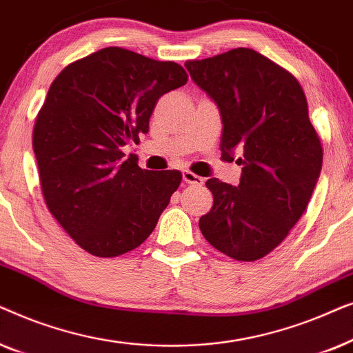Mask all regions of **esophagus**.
I'll use <instances>...</instances> for the list:
<instances>
[{
	"instance_id": "obj_1",
	"label": "esophagus",
	"mask_w": 353,
	"mask_h": 353,
	"mask_svg": "<svg viewBox=\"0 0 353 353\" xmlns=\"http://www.w3.org/2000/svg\"><path fill=\"white\" fill-rule=\"evenodd\" d=\"M183 180H185L188 185H196V186H201L202 183H204V180H202L201 176H197L196 173H192L190 170L183 172Z\"/></svg>"
}]
</instances>
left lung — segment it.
Returning <instances> with one entry per match:
<instances>
[{
    "label": "left lung",
    "mask_w": 353,
    "mask_h": 353,
    "mask_svg": "<svg viewBox=\"0 0 353 353\" xmlns=\"http://www.w3.org/2000/svg\"><path fill=\"white\" fill-rule=\"evenodd\" d=\"M194 83L219 105L221 156L243 165L238 188L207 180L214 205L199 228L221 254L254 262L288 238L315 190L323 148L291 72L250 48L186 61Z\"/></svg>",
    "instance_id": "1"
}]
</instances>
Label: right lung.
Wrapping results in <instances>:
<instances>
[{
    "label": "right lung",
    "mask_w": 353,
    "mask_h": 353,
    "mask_svg": "<svg viewBox=\"0 0 353 353\" xmlns=\"http://www.w3.org/2000/svg\"><path fill=\"white\" fill-rule=\"evenodd\" d=\"M188 81L172 61L119 46L70 62L33 127L48 210L81 249L117 257L137 249L181 183L178 170H143L123 146L149 132L157 101Z\"/></svg>",
    "instance_id": "right-lung-1"
}]
</instances>
